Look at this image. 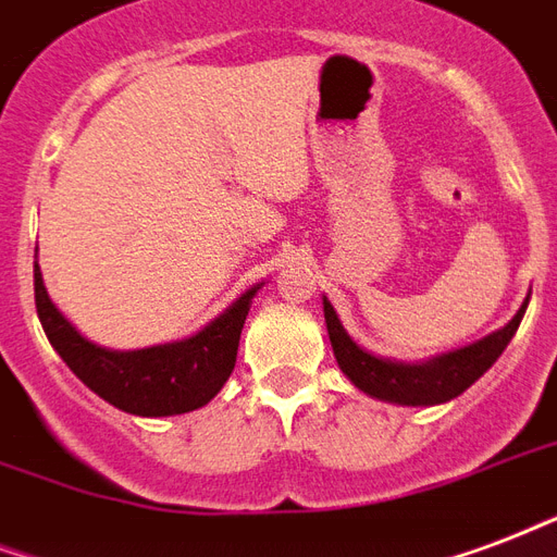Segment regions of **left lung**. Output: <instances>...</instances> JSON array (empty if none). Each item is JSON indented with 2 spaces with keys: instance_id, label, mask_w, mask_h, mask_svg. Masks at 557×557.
I'll return each mask as SVG.
<instances>
[{
  "instance_id": "obj_1",
  "label": "left lung",
  "mask_w": 557,
  "mask_h": 557,
  "mask_svg": "<svg viewBox=\"0 0 557 557\" xmlns=\"http://www.w3.org/2000/svg\"><path fill=\"white\" fill-rule=\"evenodd\" d=\"M529 297H532V292L525 295L523 307L517 309V315L503 330L479 338L473 345L423 359V362L385 359V356H376L371 350H364L362 345H356L345 324H342L338 312L333 309V304L326 300V295L324 321L335 362L359 392H364L373 400L394 403V406H438V403H447L461 392H467L503 356L508 342L515 338L517 326L523 321Z\"/></svg>"
}]
</instances>
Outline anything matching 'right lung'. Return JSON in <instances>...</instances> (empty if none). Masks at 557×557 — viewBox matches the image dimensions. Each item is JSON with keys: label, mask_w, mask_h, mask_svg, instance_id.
<instances>
[{"label": "right lung", "mask_w": 557, "mask_h": 557, "mask_svg": "<svg viewBox=\"0 0 557 557\" xmlns=\"http://www.w3.org/2000/svg\"><path fill=\"white\" fill-rule=\"evenodd\" d=\"M262 283L242 292L222 315L181 342L113 350L87 335L54 307L34 253V304L42 333L70 371L110 406L139 418H169L207 406L233 373L239 335Z\"/></svg>", "instance_id": "right-lung-1"}]
</instances>
